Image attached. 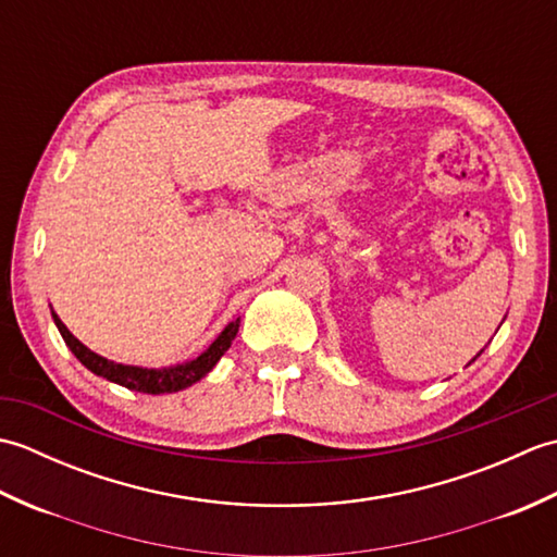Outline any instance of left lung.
Wrapping results in <instances>:
<instances>
[{
    "mask_svg": "<svg viewBox=\"0 0 557 557\" xmlns=\"http://www.w3.org/2000/svg\"><path fill=\"white\" fill-rule=\"evenodd\" d=\"M481 354H483V349H481V351H479V354H476V357H474V359H471V361H469V363H467V366H471V363H474V361H476V359H479V357H481Z\"/></svg>",
    "mask_w": 557,
    "mask_h": 557,
    "instance_id": "1",
    "label": "left lung"
}]
</instances>
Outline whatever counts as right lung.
<instances>
[{"mask_svg": "<svg viewBox=\"0 0 557 557\" xmlns=\"http://www.w3.org/2000/svg\"><path fill=\"white\" fill-rule=\"evenodd\" d=\"M52 321L59 330V335L64 337L71 354H74V357L86 366L90 373L108 377L110 383H116L122 387L136 389V393L164 395V393H180V389L191 387L194 383L200 381V377H206L212 369H215V363L222 359V354L232 347V339L236 337V333H239L242 318H236V321L224 325L222 333L212 339L208 349L200 351L196 359H188L174 366H162V369H148V366H132V363L104 359L100 354L83 345L81 339L71 335L69 327L62 323V318L54 313V309H52Z\"/></svg>", "mask_w": 557, "mask_h": 557, "instance_id": "add662e5", "label": "right lung"}]
</instances>
